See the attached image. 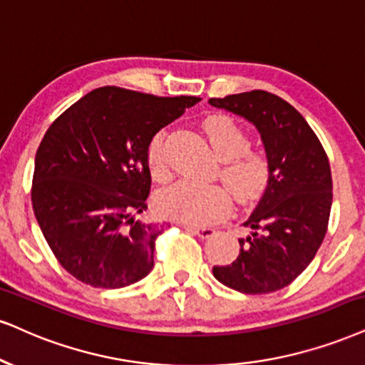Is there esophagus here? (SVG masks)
I'll list each match as a JSON object with an SVG mask.
<instances>
[{
	"instance_id": "34e87169",
	"label": "esophagus",
	"mask_w": 365,
	"mask_h": 365,
	"mask_svg": "<svg viewBox=\"0 0 365 365\" xmlns=\"http://www.w3.org/2000/svg\"><path fill=\"white\" fill-rule=\"evenodd\" d=\"M187 232H191L192 235H197L200 238H208L215 233V228L211 227H195V225H184Z\"/></svg>"
}]
</instances>
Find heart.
<instances>
[{
    "mask_svg": "<svg viewBox=\"0 0 365 365\" xmlns=\"http://www.w3.org/2000/svg\"><path fill=\"white\" fill-rule=\"evenodd\" d=\"M203 128L211 148L222 159L220 178L231 187L238 203L245 205L257 200L271 178V162L265 154L249 148V137L230 116H208ZM147 160L152 178L157 181L169 178L165 132H159L152 138ZM227 188L223 184H197L181 179L159 192L157 208L181 222L208 223L232 210V195Z\"/></svg>",
    "mask_w": 365,
    "mask_h": 365,
    "instance_id": "obj_1",
    "label": "heart"
}]
</instances>
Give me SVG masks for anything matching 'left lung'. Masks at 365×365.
I'll return each mask as SVG.
<instances>
[{"label":"left lung","instance_id":"8db88e82","mask_svg":"<svg viewBox=\"0 0 365 365\" xmlns=\"http://www.w3.org/2000/svg\"><path fill=\"white\" fill-rule=\"evenodd\" d=\"M210 105L232 111L259 130L271 178L259 205L245 220L249 235L238 238L240 254L215 265L225 286L265 294L291 284L308 267L328 228L331 170L327 152L296 108L260 91L211 98Z\"/></svg>","mask_w":365,"mask_h":365}]
</instances>
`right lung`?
I'll return each instance as SVG.
<instances>
[{"label": "right lung", "instance_id": "obj_1", "mask_svg": "<svg viewBox=\"0 0 365 365\" xmlns=\"http://www.w3.org/2000/svg\"><path fill=\"white\" fill-rule=\"evenodd\" d=\"M197 101L105 86L48 127L35 155L31 206L58 264L78 281L118 289L152 271L155 238L168 225L135 218L150 192L148 145Z\"/></svg>", "mask_w": 365, "mask_h": 365}]
</instances>
